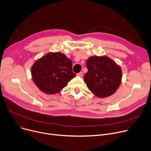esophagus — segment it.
<instances>
[{
    "label": "esophagus",
    "mask_w": 151,
    "mask_h": 151,
    "mask_svg": "<svg viewBox=\"0 0 151 151\" xmlns=\"http://www.w3.org/2000/svg\"><path fill=\"white\" fill-rule=\"evenodd\" d=\"M77 76H78V77H82L83 76V73H82V72H80L79 73H78V74H77Z\"/></svg>",
    "instance_id": "esophagus-1"
}]
</instances>
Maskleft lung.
I'll use <instances>...</instances> for the list:
<instances>
[{"label":"left lung","instance_id":"8db88e82","mask_svg":"<svg viewBox=\"0 0 151 151\" xmlns=\"http://www.w3.org/2000/svg\"><path fill=\"white\" fill-rule=\"evenodd\" d=\"M88 72L84 76L87 87L99 97L112 95L118 88L122 78L121 69L110 58L91 57L86 61Z\"/></svg>","mask_w":151,"mask_h":151}]
</instances>
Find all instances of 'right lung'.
Wrapping results in <instances>:
<instances>
[{
    "mask_svg": "<svg viewBox=\"0 0 151 151\" xmlns=\"http://www.w3.org/2000/svg\"><path fill=\"white\" fill-rule=\"evenodd\" d=\"M32 76L39 89L46 94H55L76 77L72 61L60 52L49 53L36 61L32 68Z\"/></svg>",
    "mask_w": 151,
    "mask_h": 151,
    "instance_id": "add662e5",
    "label": "right lung"
}]
</instances>
